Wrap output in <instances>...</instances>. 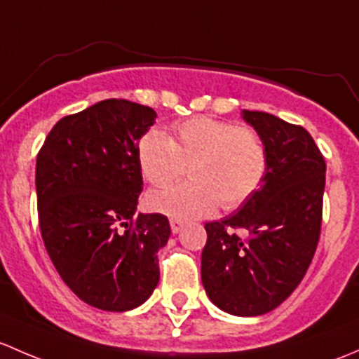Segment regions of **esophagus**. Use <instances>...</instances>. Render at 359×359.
Wrapping results in <instances>:
<instances>
[{
    "instance_id": "obj_1",
    "label": "esophagus",
    "mask_w": 359,
    "mask_h": 359,
    "mask_svg": "<svg viewBox=\"0 0 359 359\" xmlns=\"http://www.w3.org/2000/svg\"><path fill=\"white\" fill-rule=\"evenodd\" d=\"M169 223H171V231H172V233H178L181 228H183V221L175 219V217H172V219L169 221Z\"/></svg>"
}]
</instances>
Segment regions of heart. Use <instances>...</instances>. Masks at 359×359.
Here are the masks:
<instances>
[{
    "instance_id": "b5f03b06",
    "label": "heart",
    "mask_w": 359,
    "mask_h": 359,
    "mask_svg": "<svg viewBox=\"0 0 359 359\" xmlns=\"http://www.w3.org/2000/svg\"><path fill=\"white\" fill-rule=\"evenodd\" d=\"M175 138L152 129L138 143V164L154 187H168L190 171L191 180L152 191L147 205L176 219L209 216L223 207H242L261 190L268 175V150L259 133L210 116L175 124Z\"/></svg>"
}]
</instances>
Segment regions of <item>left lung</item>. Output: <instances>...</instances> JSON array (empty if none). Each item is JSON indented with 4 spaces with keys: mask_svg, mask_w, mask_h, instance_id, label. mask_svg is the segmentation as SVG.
<instances>
[{
    "mask_svg": "<svg viewBox=\"0 0 359 359\" xmlns=\"http://www.w3.org/2000/svg\"><path fill=\"white\" fill-rule=\"evenodd\" d=\"M268 150L261 190L238 212L205 223L202 283L210 301L236 316L278 308L316 252L323 212V154L302 126L243 110ZM236 229H245L242 239Z\"/></svg>",
    "mask_w": 359,
    "mask_h": 359,
    "instance_id": "1",
    "label": "left lung"
}]
</instances>
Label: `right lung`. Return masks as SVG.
Instances as JSON below:
<instances>
[{
    "label": "right lung",
    "mask_w": 359,
    "mask_h": 359,
    "mask_svg": "<svg viewBox=\"0 0 359 359\" xmlns=\"http://www.w3.org/2000/svg\"><path fill=\"white\" fill-rule=\"evenodd\" d=\"M154 109L103 100L62 117L36 161L38 221L46 252L65 285L103 311H129L158 283L164 214L135 216L143 190L140 138Z\"/></svg>",
    "instance_id": "1"
}]
</instances>
